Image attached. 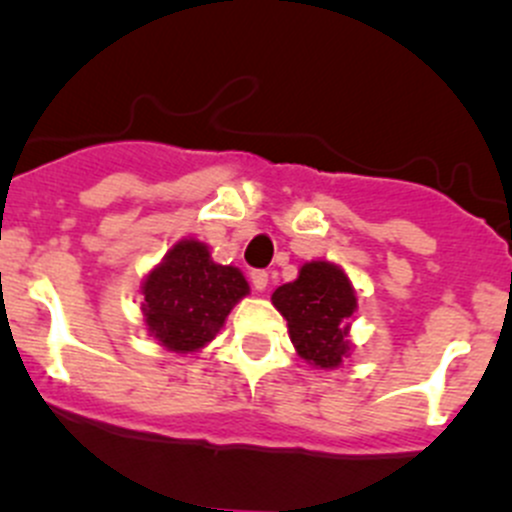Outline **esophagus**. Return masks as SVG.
<instances>
[{"instance_id":"1","label":"esophagus","mask_w":512,"mask_h":512,"mask_svg":"<svg viewBox=\"0 0 512 512\" xmlns=\"http://www.w3.org/2000/svg\"><path fill=\"white\" fill-rule=\"evenodd\" d=\"M251 283H254L256 291H266L268 288V273L266 271H254L251 273Z\"/></svg>"}]
</instances>
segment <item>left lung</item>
Returning a JSON list of instances; mask_svg holds the SVG:
<instances>
[{"mask_svg":"<svg viewBox=\"0 0 512 512\" xmlns=\"http://www.w3.org/2000/svg\"><path fill=\"white\" fill-rule=\"evenodd\" d=\"M271 303L288 320V335L300 357L315 370H335L352 355V318L357 293L350 276L333 261H308L298 278L278 286Z\"/></svg>","mask_w":512,"mask_h":512,"instance_id":"obj_1","label":"left lung"}]
</instances>
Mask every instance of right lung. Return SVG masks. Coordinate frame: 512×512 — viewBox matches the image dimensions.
<instances>
[{
  "label": "right lung",
  "mask_w": 512,
  "mask_h": 512,
  "mask_svg": "<svg viewBox=\"0 0 512 512\" xmlns=\"http://www.w3.org/2000/svg\"><path fill=\"white\" fill-rule=\"evenodd\" d=\"M249 291L244 273L214 261L207 244L179 239L140 283L145 330L177 355L199 352Z\"/></svg>",
  "instance_id": "1"
}]
</instances>
